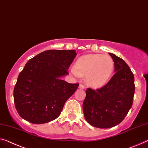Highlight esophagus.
Listing matches in <instances>:
<instances>
[{
	"instance_id": "esophagus-1",
	"label": "esophagus",
	"mask_w": 148,
	"mask_h": 148,
	"mask_svg": "<svg viewBox=\"0 0 148 148\" xmlns=\"http://www.w3.org/2000/svg\"><path fill=\"white\" fill-rule=\"evenodd\" d=\"M79 88H80V89H84L85 86L83 84H80V85H79Z\"/></svg>"
}]
</instances>
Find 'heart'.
Returning <instances> with one entry per match:
<instances>
[{
    "instance_id": "1",
    "label": "heart",
    "mask_w": 148,
    "mask_h": 148,
    "mask_svg": "<svg viewBox=\"0 0 148 148\" xmlns=\"http://www.w3.org/2000/svg\"><path fill=\"white\" fill-rule=\"evenodd\" d=\"M114 64L108 55L90 54L78 58L71 72L76 78L86 76V82L92 88L104 86L113 73Z\"/></svg>"
}]
</instances>
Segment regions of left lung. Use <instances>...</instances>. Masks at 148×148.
<instances>
[{"mask_svg": "<svg viewBox=\"0 0 148 148\" xmlns=\"http://www.w3.org/2000/svg\"><path fill=\"white\" fill-rule=\"evenodd\" d=\"M109 54L115 74L100 89L88 88L83 102L86 120L98 128H109L122 122L132 108L135 92L134 76L128 65L115 54Z\"/></svg>", "mask_w": 148, "mask_h": 148, "instance_id": "1", "label": "left lung"}]
</instances>
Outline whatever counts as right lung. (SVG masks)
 Here are the masks:
<instances>
[{
  "label": "right lung",
  "mask_w": 148,
  "mask_h": 148,
  "mask_svg": "<svg viewBox=\"0 0 148 148\" xmlns=\"http://www.w3.org/2000/svg\"><path fill=\"white\" fill-rule=\"evenodd\" d=\"M76 56L75 50H46L27 62L14 89L15 107L22 118L42 124L60 116L79 86L60 79L68 74Z\"/></svg>",
  "instance_id": "1"
}]
</instances>
